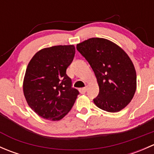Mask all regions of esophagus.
<instances>
[{"mask_svg": "<svg viewBox=\"0 0 154 154\" xmlns=\"http://www.w3.org/2000/svg\"><path fill=\"white\" fill-rule=\"evenodd\" d=\"M86 91H87L86 87H85V88H82L80 89V92L81 93V94H85V93L86 92Z\"/></svg>", "mask_w": 154, "mask_h": 154, "instance_id": "1", "label": "esophagus"}]
</instances>
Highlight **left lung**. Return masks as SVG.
Segmentation results:
<instances>
[{
	"mask_svg": "<svg viewBox=\"0 0 154 154\" xmlns=\"http://www.w3.org/2000/svg\"><path fill=\"white\" fill-rule=\"evenodd\" d=\"M97 78L99 94L93 99L98 108L116 112L129 104L136 89V73L131 60L109 40L91 38L77 45Z\"/></svg>",
	"mask_w": 154,
	"mask_h": 154,
	"instance_id": "obj_1",
	"label": "left lung"
}]
</instances>
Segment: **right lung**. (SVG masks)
<instances>
[{
	"label": "right lung",
	"mask_w": 154,
	"mask_h": 154,
	"mask_svg": "<svg viewBox=\"0 0 154 154\" xmlns=\"http://www.w3.org/2000/svg\"><path fill=\"white\" fill-rule=\"evenodd\" d=\"M75 54L74 45H57L38 51L29 61L23 83L27 103L40 117L59 121L71 109L79 91L66 74Z\"/></svg>",
	"instance_id": "right-lung-1"
}]
</instances>
